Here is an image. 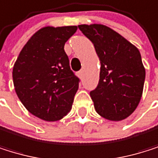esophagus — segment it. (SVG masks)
Here are the masks:
<instances>
[{"label":"esophagus","instance_id":"esophagus-1","mask_svg":"<svg viewBox=\"0 0 158 158\" xmlns=\"http://www.w3.org/2000/svg\"><path fill=\"white\" fill-rule=\"evenodd\" d=\"M77 76L80 77L81 78H82V77H83V71H82V70L78 71V72H77Z\"/></svg>","mask_w":158,"mask_h":158}]
</instances>
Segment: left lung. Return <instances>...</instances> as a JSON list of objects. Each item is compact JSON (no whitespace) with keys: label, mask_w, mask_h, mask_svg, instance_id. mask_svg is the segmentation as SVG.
Returning <instances> with one entry per match:
<instances>
[{"label":"left lung","mask_w":158,"mask_h":158,"mask_svg":"<svg viewBox=\"0 0 158 158\" xmlns=\"http://www.w3.org/2000/svg\"><path fill=\"white\" fill-rule=\"evenodd\" d=\"M94 46L101 66L97 87L90 92L96 112L122 121L137 109L143 92L145 68L139 49L102 24L78 25Z\"/></svg>","instance_id":"1"}]
</instances>
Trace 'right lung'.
Here are the masks:
<instances>
[{
  "label": "right lung",
  "instance_id": "obj_1",
  "mask_svg": "<svg viewBox=\"0 0 158 158\" xmlns=\"http://www.w3.org/2000/svg\"><path fill=\"white\" fill-rule=\"evenodd\" d=\"M77 30V26L38 30L14 64L18 97L29 112L44 121L61 120L72 108L80 80L70 68L64 44Z\"/></svg>",
  "mask_w": 158,
  "mask_h": 158
}]
</instances>
